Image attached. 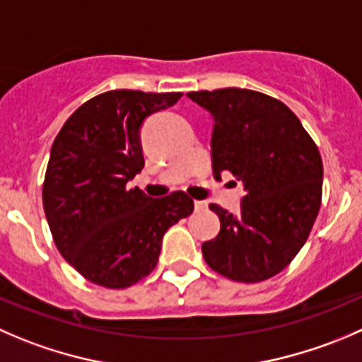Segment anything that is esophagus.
<instances>
[{
    "instance_id": "1",
    "label": "esophagus",
    "mask_w": 362,
    "mask_h": 362,
    "mask_svg": "<svg viewBox=\"0 0 362 362\" xmlns=\"http://www.w3.org/2000/svg\"><path fill=\"white\" fill-rule=\"evenodd\" d=\"M194 209L198 210V212H203V210H206V203L205 202H199V199H196V202H194Z\"/></svg>"
}]
</instances>
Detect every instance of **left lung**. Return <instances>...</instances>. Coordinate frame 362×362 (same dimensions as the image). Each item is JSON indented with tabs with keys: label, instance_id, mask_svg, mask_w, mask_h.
<instances>
[{
	"label": "left lung",
	"instance_id": "8db88e82",
	"mask_svg": "<svg viewBox=\"0 0 362 362\" xmlns=\"http://www.w3.org/2000/svg\"><path fill=\"white\" fill-rule=\"evenodd\" d=\"M212 115V170L244 184L240 214L212 203L221 230L203 258L224 278L258 283L279 274L308 240L322 203L318 146L288 106L244 88L191 92Z\"/></svg>",
	"mask_w": 362,
	"mask_h": 362
}]
</instances>
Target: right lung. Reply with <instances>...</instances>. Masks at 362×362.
Listing matches in <instances>:
<instances>
[{
  "mask_svg": "<svg viewBox=\"0 0 362 362\" xmlns=\"http://www.w3.org/2000/svg\"><path fill=\"white\" fill-rule=\"evenodd\" d=\"M180 97L111 90L77 107L56 136L42 202L56 247L88 281L127 288L146 278L168 228L194 210L184 191L153 199L127 187L145 166L141 124Z\"/></svg>",
  "mask_w": 362,
  "mask_h": 362,
  "instance_id": "right-lung-1",
  "label": "right lung"
}]
</instances>
